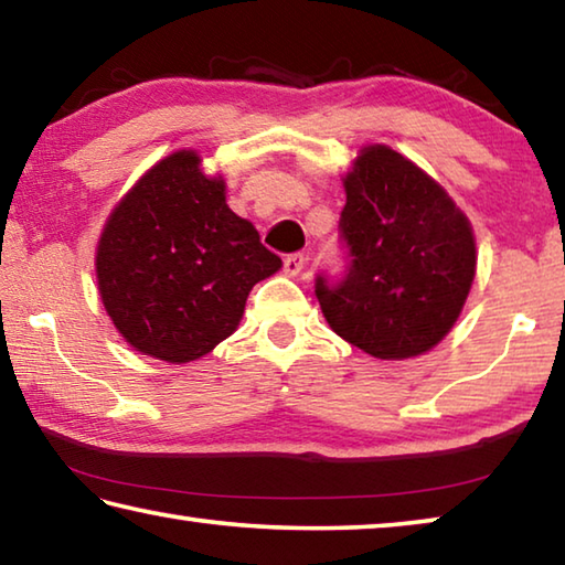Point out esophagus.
<instances>
[{
	"label": "esophagus",
	"instance_id": "1",
	"mask_svg": "<svg viewBox=\"0 0 565 565\" xmlns=\"http://www.w3.org/2000/svg\"><path fill=\"white\" fill-rule=\"evenodd\" d=\"M303 269H306V256L303 254H289L284 259V271L289 274V276L301 274Z\"/></svg>",
	"mask_w": 565,
	"mask_h": 565
}]
</instances>
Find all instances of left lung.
Instances as JSON below:
<instances>
[{"mask_svg": "<svg viewBox=\"0 0 565 565\" xmlns=\"http://www.w3.org/2000/svg\"><path fill=\"white\" fill-rule=\"evenodd\" d=\"M343 189L339 228L351 262L339 284L317 276L323 317L374 359L431 351L471 291V222L436 179L386 145L359 151Z\"/></svg>", "mask_w": 565, "mask_h": 565, "instance_id": "obj_1", "label": "left lung"}]
</instances>
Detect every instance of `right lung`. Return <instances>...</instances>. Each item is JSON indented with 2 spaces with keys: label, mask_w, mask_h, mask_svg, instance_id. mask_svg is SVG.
Here are the masks:
<instances>
[{
  "label": "right lung",
  "mask_w": 565,
  "mask_h": 565,
  "mask_svg": "<svg viewBox=\"0 0 565 565\" xmlns=\"http://www.w3.org/2000/svg\"><path fill=\"white\" fill-rule=\"evenodd\" d=\"M97 284L117 331L147 356L186 363L232 337L246 296L281 259L226 204L194 149L157 161L111 209Z\"/></svg>",
  "instance_id": "right-lung-1"
}]
</instances>
